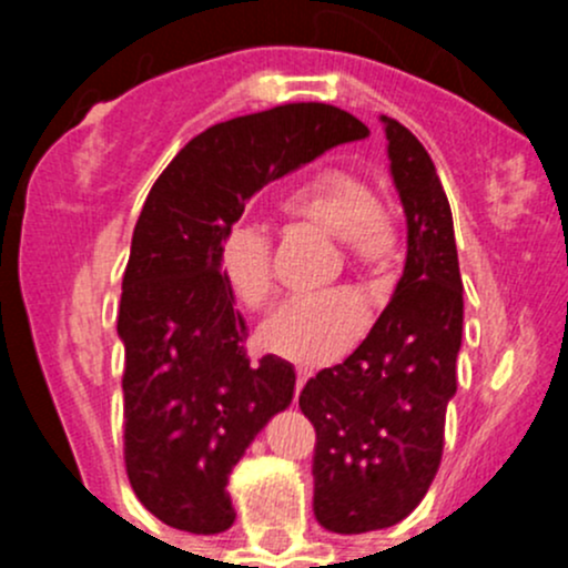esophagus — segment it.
<instances>
[{
    "label": "esophagus",
    "instance_id": "34e87169",
    "mask_svg": "<svg viewBox=\"0 0 568 568\" xmlns=\"http://www.w3.org/2000/svg\"><path fill=\"white\" fill-rule=\"evenodd\" d=\"M307 376H311V374H307V371H296V395H300V390H302V387H305V382H307Z\"/></svg>",
    "mask_w": 568,
    "mask_h": 568
}]
</instances>
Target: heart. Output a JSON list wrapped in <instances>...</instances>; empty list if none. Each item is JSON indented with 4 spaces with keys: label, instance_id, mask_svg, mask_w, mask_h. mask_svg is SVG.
<instances>
[{
    "label": "heart",
    "instance_id": "heart-1",
    "mask_svg": "<svg viewBox=\"0 0 568 568\" xmlns=\"http://www.w3.org/2000/svg\"><path fill=\"white\" fill-rule=\"evenodd\" d=\"M294 220L311 222L337 236L352 266L363 272L385 268L395 255V227L382 211L374 189L359 175L341 168H321L302 178L283 200ZM216 272L233 300L247 311L272 302L277 283L272 244L261 227L233 225L222 233L214 252ZM368 324V311L352 291L296 296L261 326L266 352L300 365H326L343 357Z\"/></svg>",
    "mask_w": 568,
    "mask_h": 568
}]
</instances>
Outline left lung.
<instances>
[{
  "instance_id": "1",
  "label": "left lung",
  "mask_w": 568,
  "mask_h": 568,
  "mask_svg": "<svg viewBox=\"0 0 568 568\" xmlns=\"http://www.w3.org/2000/svg\"><path fill=\"white\" fill-rule=\"evenodd\" d=\"M382 123L406 214L404 274L368 337L300 393L316 428L313 511L343 536L390 528L420 506L443 459L462 348L450 203L420 140L387 114Z\"/></svg>"
}]
</instances>
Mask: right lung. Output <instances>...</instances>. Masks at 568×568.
<instances>
[{"mask_svg":"<svg viewBox=\"0 0 568 568\" xmlns=\"http://www.w3.org/2000/svg\"><path fill=\"white\" fill-rule=\"evenodd\" d=\"M363 136L368 125L329 104L233 118L181 148L142 205L118 313L123 456L134 495L170 528H231L227 478L296 385L274 354L250 363L216 244L266 183Z\"/></svg>","mask_w":568,"mask_h":568,"instance_id":"1","label":"right lung"}]
</instances>
